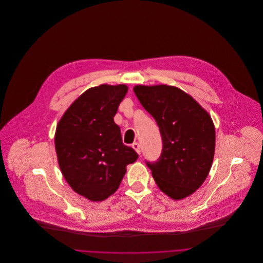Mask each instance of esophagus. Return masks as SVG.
Returning a JSON list of instances; mask_svg holds the SVG:
<instances>
[{
    "label": "esophagus",
    "mask_w": 263,
    "mask_h": 263,
    "mask_svg": "<svg viewBox=\"0 0 263 263\" xmlns=\"http://www.w3.org/2000/svg\"><path fill=\"white\" fill-rule=\"evenodd\" d=\"M133 148L136 150V152L138 153V154H141V147H140V144L139 143H134L133 144Z\"/></svg>",
    "instance_id": "obj_1"
}]
</instances>
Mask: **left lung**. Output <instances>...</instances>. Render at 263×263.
I'll return each instance as SVG.
<instances>
[{
  "mask_svg": "<svg viewBox=\"0 0 263 263\" xmlns=\"http://www.w3.org/2000/svg\"><path fill=\"white\" fill-rule=\"evenodd\" d=\"M134 92L160 127V159L146 162L157 186L174 200L192 195L205 181L214 161L216 132L212 117L177 87L138 85Z\"/></svg>",
  "mask_w": 263,
  "mask_h": 263,
  "instance_id": "8db88e82",
  "label": "left lung"
}]
</instances>
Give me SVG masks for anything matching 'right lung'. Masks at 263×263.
Returning a JSON list of instances; mask_svg holds the SVG:
<instances>
[{
	"label": "right lung",
	"mask_w": 263,
	"mask_h": 263,
	"mask_svg": "<svg viewBox=\"0 0 263 263\" xmlns=\"http://www.w3.org/2000/svg\"><path fill=\"white\" fill-rule=\"evenodd\" d=\"M126 85L103 84L85 91L60 119L55 147L61 172L81 196L102 201L119 187L138 153L122 143L114 122Z\"/></svg>",
	"instance_id": "1"
}]
</instances>
